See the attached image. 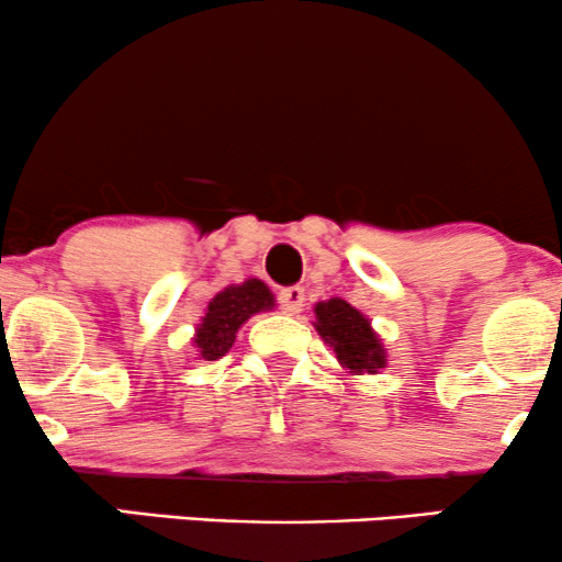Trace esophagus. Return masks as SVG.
I'll list each match as a JSON object with an SVG mask.
<instances>
[{"label":"esophagus","instance_id":"34e87169","mask_svg":"<svg viewBox=\"0 0 562 562\" xmlns=\"http://www.w3.org/2000/svg\"><path fill=\"white\" fill-rule=\"evenodd\" d=\"M277 303H280V308L285 311L288 316H295L297 311L303 308V288H285L280 290V295H277Z\"/></svg>","mask_w":562,"mask_h":562}]
</instances>
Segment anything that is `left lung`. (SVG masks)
<instances>
[{
  "label": "left lung",
  "instance_id": "1",
  "mask_svg": "<svg viewBox=\"0 0 562 562\" xmlns=\"http://www.w3.org/2000/svg\"><path fill=\"white\" fill-rule=\"evenodd\" d=\"M316 331L324 342L334 347L339 366L350 373H375L386 366V350H383L379 334L373 331L371 318L360 314L355 305L342 297L316 303Z\"/></svg>",
  "mask_w": 562,
  "mask_h": 562
}]
</instances>
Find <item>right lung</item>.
<instances>
[{"label": "right lung", "instance_id": "add662e5", "mask_svg": "<svg viewBox=\"0 0 562 562\" xmlns=\"http://www.w3.org/2000/svg\"><path fill=\"white\" fill-rule=\"evenodd\" d=\"M274 308V295L265 282L251 277L240 285H228L212 297L202 324H196L194 347L202 360H220L236 342V334L254 314Z\"/></svg>", "mask_w": 562, "mask_h": 562}]
</instances>
